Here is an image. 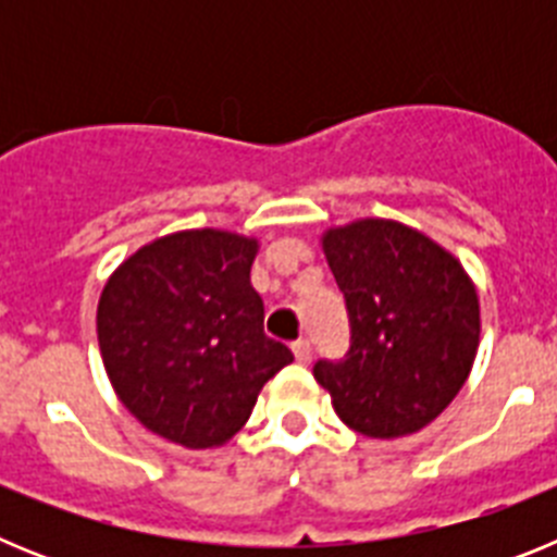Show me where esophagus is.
Segmentation results:
<instances>
[{
	"mask_svg": "<svg viewBox=\"0 0 557 557\" xmlns=\"http://www.w3.org/2000/svg\"><path fill=\"white\" fill-rule=\"evenodd\" d=\"M293 354L301 366H309V359H312V346H309V339H295Z\"/></svg>",
	"mask_w": 557,
	"mask_h": 557,
	"instance_id": "esophagus-1",
	"label": "esophagus"
}]
</instances>
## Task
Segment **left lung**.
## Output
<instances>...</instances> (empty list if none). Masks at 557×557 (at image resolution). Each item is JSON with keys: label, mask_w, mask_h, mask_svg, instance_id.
<instances>
[{"label": "left lung", "mask_w": 557, "mask_h": 557, "mask_svg": "<svg viewBox=\"0 0 557 557\" xmlns=\"http://www.w3.org/2000/svg\"><path fill=\"white\" fill-rule=\"evenodd\" d=\"M348 312V351L318 359L343 424L368 437L418 432L449 407L480 343L476 289L455 256L391 220L323 236Z\"/></svg>", "instance_id": "left-lung-1"}]
</instances>
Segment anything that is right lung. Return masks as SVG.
<instances>
[{
	"label": "right lung",
	"instance_id": "right-lung-1",
	"mask_svg": "<svg viewBox=\"0 0 557 557\" xmlns=\"http://www.w3.org/2000/svg\"><path fill=\"white\" fill-rule=\"evenodd\" d=\"M256 243L228 231L161 236L106 284L97 334L111 385L141 424L209 449L243 430L293 351L264 334Z\"/></svg>",
	"mask_w": 557,
	"mask_h": 557
}]
</instances>
